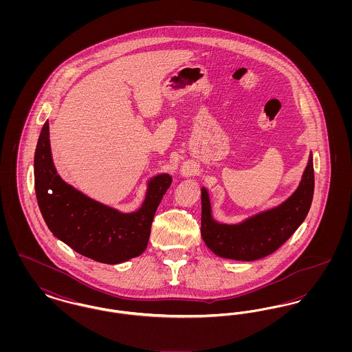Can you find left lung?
I'll use <instances>...</instances> for the list:
<instances>
[{
  "label": "left lung",
  "instance_id": "left-lung-1",
  "mask_svg": "<svg viewBox=\"0 0 352 352\" xmlns=\"http://www.w3.org/2000/svg\"><path fill=\"white\" fill-rule=\"evenodd\" d=\"M201 232L206 245L223 258L258 260L277 251L307 217L314 194L313 154L310 153L297 190L286 201L239 224L217 221L207 190L201 187Z\"/></svg>",
  "mask_w": 352,
  "mask_h": 352
}]
</instances>
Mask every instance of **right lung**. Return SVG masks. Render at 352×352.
Listing matches in <instances>:
<instances>
[{
    "label": "right lung",
    "instance_id": "1",
    "mask_svg": "<svg viewBox=\"0 0 352 352\" xmlns=\"http://www.w3.org/2000/svg\"><path fill=\"white\" fill-rule=\"evenodd\" d=\"M171 181L166 173L154 175L141 207L133 212H121L65 182L52 161L49 121L39 134L34 184L41 214L56 239L95 261L113 265L144 253L154 214Z\"/></svg>",
    "mask_w": 352,
    "mask_h": 352
}]
</instances>
